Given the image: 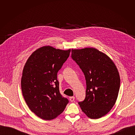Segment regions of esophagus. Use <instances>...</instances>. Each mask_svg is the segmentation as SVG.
<instances>
[{
	"label": "esophagus",
	"instance_id": "1",
	"mask_svg": "<svg viewBox=\"0 0 135 135\" xmlns=\"http://www.w3.org/2000/svg\"><path fill=\"white\" fill-rule=\"evenodd\" d=\"M69 99H70L71 102H73V101H74V100H75V97H74V96L70 97H69Z\"/></svg>",
	"mask_w": 135,
	"mask_h": 135
}]
</instances>
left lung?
<instances>
[{"mask_svg":"<svg viewBox=\"0 0 135 135\" xmlns=\"http://www.w3.org/2000/svg\"><path fill=\"white\" fill-rule=\"evenodd\" d=\"M71 58L86 80L85 98L78 104L88 117L99 119L115 104L120 83L119 72L112 60L95 48L72 49Z\"/></svg>","mask_w":135,"mask_h":135,"instance_id":"obj_1","label":"left lung"}]
</instances>
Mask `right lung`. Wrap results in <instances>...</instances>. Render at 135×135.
Wrapping results in <instances>:
<instances>
[{"label":"right lung","mask_w":135,"mask_h":135,"mask_svg":"<svg viewBox=\"0 0 135 135\" xmlns=\"http://www.w3.org/2000/svg\"><path fill=\"white\" fill-rule=\"evenodd\" d=\"M70 51L43 46L32 53L24 66L22 95L31 111L43 119H55L69 103L60 93L57 75Z\"/></svg>","instance_id":"obj_1"}]
</instances>
